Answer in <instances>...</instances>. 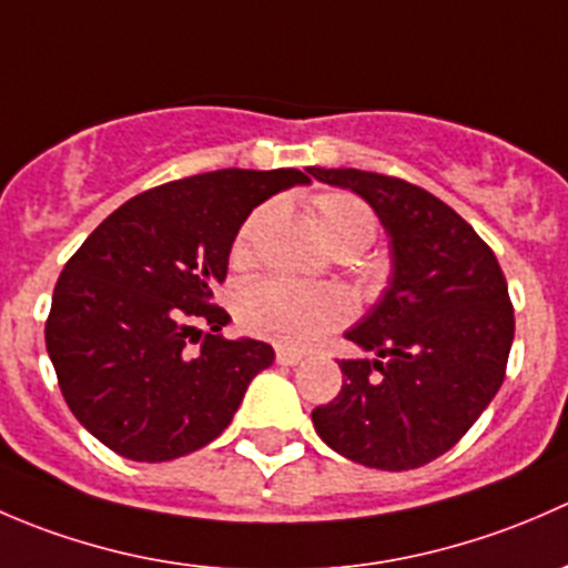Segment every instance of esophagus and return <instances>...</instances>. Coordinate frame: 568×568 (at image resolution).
<instances>
[{
  "label": "esophagus",
  "instance_id": "obj_1",
  "mask_svg": "<svg viewBox=\"0 0 568 568\" xmlns=\"http://www.w3.org/2000/svg\"><path fill=\"white\" fill-rule=\"evenodd\" d=\"M302 359H305V354L296 352V348H285V346L277 348V363L280 365H296V363H302Z\"/></svg>",
  "mask_w": 568,
  "mask_h": 568
}]
</instances>
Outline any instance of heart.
<instances>
[{
  "label": "heart",
  "mask_w": 568,
  "mask_h": 568,
  "mask_svg": "<svg viewBox=\"0 0 568 568\" xmlns=\"http://www.w3.org/2000/svg\"><path fill=\"white\" fill-rule=\"evenodd\" d=\"M274 220V203L257 205L239 227L231 257L236 266L255 261L257 242ZM316 222L332 250H359L374 242V211L354 194L332 192L316 200ZM236 313L252 335L283 346L307 348L343 326L352 316V302L335 285H302L285 277H263L239 291Z\"/></svg>",
  "instance_id": "1"
}]
</instances>
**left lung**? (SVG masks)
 Returning <instances> with one entry per match:
<instances>
[{
  "label": "left lung",
  "mask_w": 568,
  "mask_h": 568,
  "mask_svg": "<svg viewBox=\"0 0 568 568\" xmlns=\"http://www.w3.org/2000/svg\"><path fill=\"white\" fill-rule=\"evenodd\" d=\"M307 173L376 211L393 263L382 300L346 332L374 359H341V393L313 409V426L365 467H423L459 443L506 379L514 307L503 268L450 205L415 183L352 168Z\"/></svg>",
  "instance_id": "8db88e82"
}]
</instances>
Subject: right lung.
Instances as JSON below:
<instances>
[{
  "label": "right lung",
  "instance_id": "obj_1",
  "mask_svg": "<svg viewBox=\"0 0 568 568\" xmlns=\"http://www.w3.org/2000/svg\"><path fill=\"white\" fill-rule=\"evenodd\" d=\"M300 170H216L148 189L106 216L62 268L45 352L77 420L114 454L170 462L231 426L255 374L274 363L263 341H225L211 305L233 239L255 205ZM194 320L212 332L185 352Z\"/></svg>",
  "mask_w": 568,
  "mask_h": 568
}]
</instances>
